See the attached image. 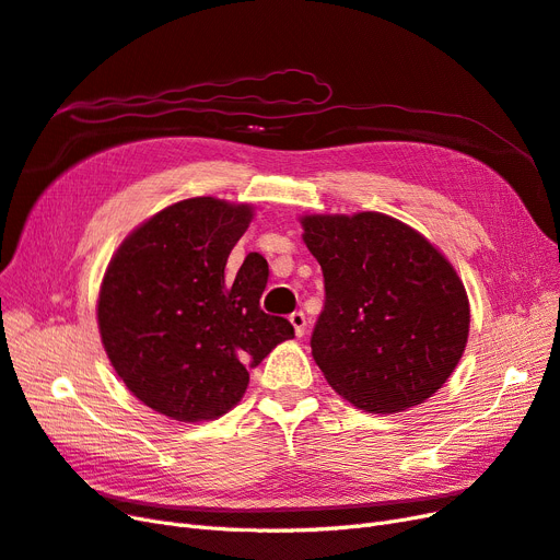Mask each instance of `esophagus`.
<instances>
[{
    "label": "esophagus",
    "mask_w": 560,
    "mask_h": 560,
    "mask_svg": "<svg viewBox=\"0 0 560 560\" xmlns=\"http://www.w3.org/2000/svg\"><path fill=\"white\" fill-rule=\"evenodd\" d=\"M290 322H292V327H294V334H296V336H303V331H306V315H303L301 311H299V313H292V315H290Z\"/></svg>",
    "instance_id": "esophagus-1"
}]
</instances>
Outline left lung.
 Segmentation results:
<instances>
[{
    "mask_svg": "<svg viewBox=\"0 0 560 560\" xmlns=\"http://www.w3.org/2000/svg\"><path fill=\"white\" fill-rule=\"evenodd\" d=\"M301 226L325 276L311 348L327 383L369 413L430 399L467 346L469 301L455 268L381 212L308 214Z\"/></svg>",
    "mask_w": 560,
    "mask_h": 560,
    "instance_id": "1",
    "label": "left lung"
}]
</instances>
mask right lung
I'll return each mask as SVG.
<instances>
[{"label": "right lung", "mask_w": 560, "mask_h": 560, "mask_svg": "<svg viewBox=\"0 0 560 560\" xmlns=\"http://www.w3.org/2000/svg\"><path fill=\"white\" fill-rule=\"evenodd\" d=\"M249 222V206L186 198L147 219L112 257L97 327L118 378L149 409L182 422L224 416L243 399L249 369L294 338L290 322L259 306L261 254L226 276Z\"/></svg>", "instance_id": "1"}]
</instances>
